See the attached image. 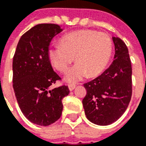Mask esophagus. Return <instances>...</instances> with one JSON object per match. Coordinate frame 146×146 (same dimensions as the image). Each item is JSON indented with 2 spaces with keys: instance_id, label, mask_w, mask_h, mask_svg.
<instances>
[{
  "instance_id": "34e87169",
  "label": "esophagus",
  "mask_w": 146,
  "mask_h": 146,
  "mask_svg": "<svg viewBox=\"0 0 146 146\" xmlns=\"http://www.w3.org/2000/svg\"><path fill=\"white\" fill-rule=\"evenodd\" d=\"M68 87H69V90H70V91H72V90H73L74 89H75L76 86L73 85V84H70V85L68 86Z\"/></svg>"
}]
</instances>
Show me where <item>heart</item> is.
Segmentation results:
<instances>
[{"mask_svg":"<svg viewBox=\"0 0 146 146\" xmlns=\"http://www.w3.org/2000/svg\"><path fill=\"white\" fill-rule=\"evenodd\" d=\"M113 42L107 33L92 30L66 33L48 50L49 60L55 69L65 72L72 62H77L65 76L69 83H76L88 75H99L109 63Z\"/></svg>","mask_w":146,"mask_h":146,"instance_id":"heart-1","label":"heart"}]
</instances>
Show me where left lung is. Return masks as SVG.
<instances>
[{
  "instance_id": "1",
  "label": "left lung",
  "mask_w": 146,
  "mask_h": 146,
  "mask_svg": "<svg viewBox=\"0 0 146 146\" xmlns=\"http://www.w3.org/2000/svg\"><path fill=\"white\" fill-rule=\"evenodd\" d=\"M114 60L96 79L84 83L83 105L86 118L94 124L108 125L119 119L132 97V65L125 43L113 37Z\"/></svg>"
}]
</instances>
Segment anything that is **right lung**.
I'll use <instances>...</instances> for the list:
<instances>
[{
    "mask_svg": "<svg viewBox=\"0 0 146 146\" xmlns=\"http://www.w3.org/2000/svg\"><path fill=\"white\" fill-rule=\"evenodd\" d=\"M63 31L54 24L34 26L21 36L13 58V87L19 107L31 122L46 126L62 114L67 86L51 89L61 80L53 70L48 50L53 36Z\"/></svg>",
    "mask_w": 146,
    "mask_h": 146,
    "instance_id": "1",
    "label": "right lung"
}]
</instances>
